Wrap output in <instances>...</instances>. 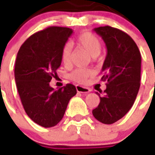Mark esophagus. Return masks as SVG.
Wrapping results in <instances>:
<instances>
[{
  "label": "esophagus",
  "mask_w": 155,
  "mask_h": 155,
  "mask_svg": "<svg viewBox=\"0 0 155 155\" xmlns=\"http://www.w3.org/2000/svg\"><path fill=\"white\" fill-rule=\"evenodd\" d=\"M76 91H77L78 92H81V93H89L90 92V89L87 88V87H85V86H81V85H76Z\"/></svg>",
  "instance_id": "obj_1"
}]
</instances>
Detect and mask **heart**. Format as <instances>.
Wrapping results in <instances>:
<instances>
[{"instance_id": "b5f03b06", "label": "heart", "mask_w": 155, "mask_h": 155, "mask_svg": "<svg viewBox=\"0 0 155 155\" xmlns=\"http://www.w3.org/2000/svg\"><path fill=\"white\" fill-rule=\"evenodd\" d=\"M75 44L88 53L91 57H96L101 51V41L98 37L91 32H84L81 33L75 39ZM61 60L65 66L71 64L72 55L71 48L69 44H65L61 51ZM94 74L92 70L88 69H76L70 74V79L78 83H85L89 78Z\"/></svg>"}]
</instances>
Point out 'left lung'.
Listing matches in <instances>:
<instances>
[{"instance_id": "obj_1", "label": "left lung", "mask_w": 155, "mask_h": 155, "mask_svg": "<svg viewBox=\"0 0 155 155\" xmlns=\"http://www.w3.org/2000/svg\"><path fill=\"white\" fill-rule=\"evenodd\" d=\"M104 40L107 54L101 69V81L107 89L100 103L92 111L96 120L112 124L133 107L140 87L141 54L134 39L120 29L110 26L94 29Z\"/></svg>"}]
</instances>
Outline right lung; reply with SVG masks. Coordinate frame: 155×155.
I'll return each instance as SVG.
<instances>
[{"instance_id": "1", "label": "right lung", "mask_w": 155, "mask_h": 155, "mask_svg": "<svg viewBox=\"0 0 155 155\" xmlns=\"http://www.w3.org/2000/svg\"><path fill=\"white\" fill-rule=\"evenodd\" d=\"M72 29L48 27L25 41L17 53L15 81L26 113L34 123L51 127L61 121L77 93L72 84L55 91L49 85L61 64V51Z\"/></svg>"}]
</instances>
